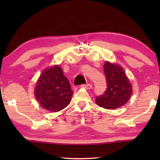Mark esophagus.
Segmentation results:
<instances>
[{"label": "esophagus", "instance_id": "1", "mask_svg": "<svg viewBox=\"0 0 160 160\" xmlns=\"http://www.w3.org/2000/svg\"><path fill=\"white\" fill-rule=\"evenodd\" d=\"M82 87H83V88H85V89H92V85L90 84H83V85H82Z\"/></svg>", "mask_w": 160, "mask_h": 160}]
</instances>
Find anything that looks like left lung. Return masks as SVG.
<instances>
[{
	"label": "left lung",
	"mask_w": 160,
	"mask_h": 160,
	"mask_svg": "<svg viewBox=\"0 0 160 160\" xmlns=\"http://www.w3.org/2000/svg\"><path fill=\"white\" fill-rule=\"evenodd\" d=\"M104 73L107 89L105 94L96 98V103L106 109H116L124 106L132 95V86L123 68L106 61L104 64Z\"/></svg>",
	"instance_id": "1"
}]
</instances>
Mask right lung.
Wrapping results in <instances>:
<instances>
[{
  "label": "right lung",
  "instance_id": "1",
  "mask_svg": "<svg viewBox=\"0 0 160 160\" xmlns=\"http://www.w3.org/2000/svg\"><path fill=\"white\" fill-rule=\"evenodd\" d=\"M34 95L43 108L58 112L68 106L73 92L60 65L45 68L36 82Z\"/></svg>",
  "mask_w": 160,
  "mask_h": 160
}]
</instances>
